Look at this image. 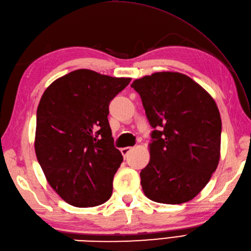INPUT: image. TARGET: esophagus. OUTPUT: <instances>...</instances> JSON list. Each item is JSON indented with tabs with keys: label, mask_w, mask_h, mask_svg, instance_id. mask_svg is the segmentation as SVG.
<instances>
[{
	"label": "esophagus",
	"mask_w": 251,
	"mask_h": 251,
	"mask_svg": "<svg viewBox=\"0 0 251 251\" xmlns=\"http://www.w3.org/2000/svg\"><path fill=\"white\" fill-rule=\"evenodd\" d=\"M131 150V147H125V148H122L121 149V152H122V154H123V156L124 157H126L127 156V154L129 153V151Z\"/></svg>",
	"instance_id": "esophagus-1"
}]
</instances>
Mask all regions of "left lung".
Segmentation results:
<instances>
[{
	"instance_id": "1",
	"label": "left lung",
	"mask_w": 251,
	"mask_h": 251,
	"mask_svg": "<svg viewBox=\"0 0 251 251\" xmlns=\"http://www.w3.org/2000/svg\"><path fill=\"white\" fill-rule=\"evenodd\" d=\"M151 134L143 193L162 204H182L209 182L220 159L221 117L214 98L188 75L156 72L135 79Z\"/></svg>"
}]
</instances>
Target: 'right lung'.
Here are the masks:
<instances>
[{"label":"right lung","instance_id":"right-lung-1","mask_svg":"<svg viewBox=\"0 0 251 251\" xmlns=\"http://www.w3.org/2000/svg\"><path fill=\"white\" fill-rule=\"evenodd\" d=\"M87 69L46 88L36 111L34 149L50 185L68 204L95 207L112 195L123 162L109 125V104L130 82Z\"/></svg>","mask_w":251,"mask_h":251}]
</instances>
